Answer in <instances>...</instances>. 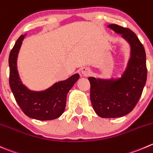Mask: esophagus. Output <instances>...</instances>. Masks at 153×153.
<instances>
[{"label": "esophagus", "mask_w": 153, "mask_h": 153, "mask_svg": "<svg viewBox=\"0 0 153 153\" xmlns=\"http://www.w3.org/2000/svg\"><path fill=\"white\" fill-rule=\"evenodd\" d=\"M81 73L84 75V76H89L91 74V70L90 68L88 67H84L81 69Z\"/></svg>", "instance_id": "1"}]
</instances>
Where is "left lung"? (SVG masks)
Instances as JSON below:
<instances>
[{
  "instance_id": "8db88e82",
  "label": "left lung",
  "mask_w": 153,
  "mask_h": 153,
  "mask_svg": "<svg viewBox=\"0 0 153 153\" xmlns=\"http://www.w3.org/2000/svg\"><path fill=\"white\" fill-rule=\"evenodd\" d=\"M110 28L122 35L131 45V57L122 78L117 80L88 78L90 100L95 111L102 118H116L131 112L141 96L147 69L144 48L133 31L112 24Z\"/></svg>"
}]
</instances>
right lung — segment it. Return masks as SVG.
Masks as SVG:
<instances>
[{
  "label": "right lung",
  "mask_w": 153,
  "mask_h": 153,
  "mask_svg": "<svg viewBox=\"0 0 153 153\" xmlns=\"http://www.w3.org/2000/svg\"><path fill=\"white\" fill-rule=\"evenodd\" d=\"M25 35L20 36L9 56V83L16 102L25 115L38 120H51L58 118L66 108V96L79 78L75 74L65 81L55 83L45 91L28 90L22 83L17 71L18 53Z\"/></svg>",
  "instance_id": "1"
}]
</instances>
